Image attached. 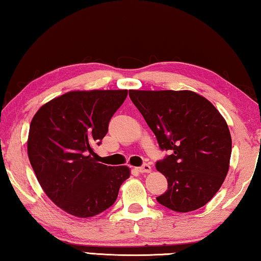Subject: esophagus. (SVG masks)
<instances>
[{"label": "esophagus", "instance_id": "34e87169", "mask_svg": "<svg viewBox=\"0 0 261 261\" xmlns=\"http://www.w3.org/2000/svg\"><path fill=\"white\" fill-rule=\"evenodd\" d=\"M137 170L139 171L140 174H144V173H149V171L152 170V167L147 165V163H145V165H143L141 167H138L137 168Z\"/></svg>", "mask_w": 261, "mask_h": 261}]
</instances>
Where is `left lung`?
I'll return each instance as SVG.
<instances>
[{
    "label": "left lung",
    "mask_w": 261,
    "mask_h": 261,
    "mask_svg": "<svg viewBox=\"0 0 261 261\" xmlns=\"http://www.w3.org/2000/svg\"><path fill=\"white\" fill-rule=\"evenodd\" d=\"M129 95L159 146L171 152L155 165L168 180V190L156 200L179 213L206 205L230 162L231 136L222 115L192 91L130 90Z\"/></svg>",
    "instance_id": "1"
}]
</instances>
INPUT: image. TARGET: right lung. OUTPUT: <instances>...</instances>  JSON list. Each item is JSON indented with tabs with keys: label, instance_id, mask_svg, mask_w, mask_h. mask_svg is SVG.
<instances>
[{
	"label": "right lung",
	"instance_id": "obj_1",
	"mask_svg": "<svg viewBox=\"0 0 261 261\" xmlns=\"http://www.w3.org/2000/svg\"><path fill=\"white\" fill-rule=\"evenodd\" d=\"M126 95L127 90L71 91L43 105L31 121V166L48 198L69 214L102 213L130 177L126 166L96 162L93 151Z\"/></svg>",
	"mask_w": 261,
	"mask_h": 261
}]
</instances>
